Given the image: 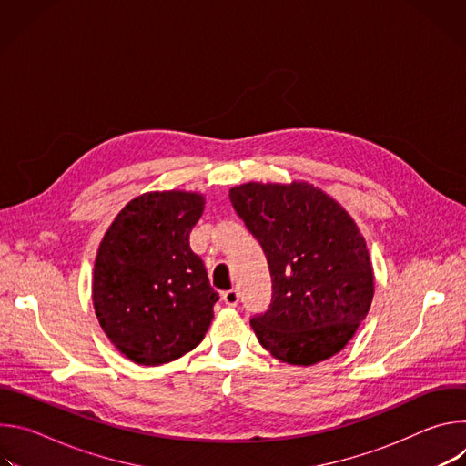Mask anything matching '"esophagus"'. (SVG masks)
Instances as JSON below:
<instances>
[{"label":"esophagus","instance_id":"1","mask_svg":"<svg viewBox=\"0 0 466 466\" xmlns=\"http://www.w3.org/2000/svg\"><path fill=\"white\" fill-rule=\"evenodd\" d=\"M221 299H223L225 304H228V306H238V302H239V293H238L236 289H228V291H225V293L221 295Z\"/></svg>","mask_w":466,"mask_h":466}]
</instances>
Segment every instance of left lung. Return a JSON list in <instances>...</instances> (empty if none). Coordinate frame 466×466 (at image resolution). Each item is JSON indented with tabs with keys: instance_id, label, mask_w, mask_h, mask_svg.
<instances>
[{
	"instance_id": "obj_1",
	"label": "left lung",
	"mask_w": 466,
	"mask_h": 466,
	"mask_svg": "<svg viewBox=\"0 0 466 466\" xmlns=\"http://www.w3.org/2000/svg\"><path fill=\"white\" fill-rule=\"evenodd\" d=\"M228 197L269 263L271 304L250 319L259 345L304 367L341 352L374 295L367 243L354 219L308 182H248Z\"/></svg>"
}]
</instances>
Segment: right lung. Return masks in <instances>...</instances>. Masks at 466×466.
<instances>
[{
	"label": "right lung",
	"mask_w": 466,
	"mask_h": 466,
	"mask_svg": "<svg viewBox=\"0 0 466 466\" xmlns=\"http://www.w3.org/2000/svg\"><path fill=\"white\" fill-rule=\"evenodd\" d=\"M205 197L151 191L108 227L94 265L92 299L112 345L138 365L169 363L203 341L219 295L189 247Z\"/></svg>",
	"instance_id": "1"
}]
</instances>
